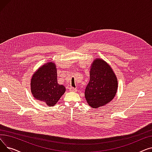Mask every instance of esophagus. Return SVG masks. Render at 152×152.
Wrapping results in <instances>:
<instances>
[{
	"label": "esophagus",
	"instance_id": "34e87169",
	"mask_svg": "<svg viewBox=\"0 0 152 152\" xmlns=\"http://www.w3.org/2000/svg\"><path fill=\"white\" fill-rule=\"evenodd\" d=\"M69 91H71V92H76L77 91L76 89H75V88H73V87H69Z\"/></svg>",
	"mask_w": 152,
	"mask_h": 152
}]
</instances>
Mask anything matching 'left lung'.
<instances>
[{"instance_id":"8db88e82","label":"left lung","mask_w":152,"mask_h":152,"mask_svg":"<svg viewBox=\"0 0 152 152\" xmlns=\"http://www.w3.org/2000/svg\"><path fill=\"white\" fill-rule=\"evenodd\" d=\"M90 80L84 96L88 105L93 108L104 106L116 94L118 79L109 64L101 58H95L90 68Z\"/></svg>"}]
</instances>
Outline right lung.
Listing matches in <instances>:
<instances>
[{
  "instance_id": "1",
  "label": "right lung",
  "mask_w": 152,
  "mask_h": 152,
  "mask_svg": "<svg viewBox=\"0 0 152 152\" xmlns=\"http://www.w3.org/2000/svg\"><path fill=\"white\" fill-rule=\"evenodd\" d=\"M31 92L33 97L49 107L57 103L66 91L65 86L57 81V69L53 61L40 66L31 79Z\"/></svg>"
}]
</instances>
